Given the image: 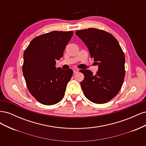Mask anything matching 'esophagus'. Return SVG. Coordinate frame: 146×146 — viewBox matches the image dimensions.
I'll return each instance as SVG.
<instances>
[{"label":"esophagus","instance_id":"esophagus-1","mask_svg":"<svg viewBox=\"0 0 146 146\" xmlns=\"http://www.w3.org/2000/svg\"><path fill=\"white\" fill-rule=\"evenodd\" d=\"M73 72H74V74H76V73H77L78 72V69H74L73 70Z\"/></svg>","mask_w":146,"mask_h":146}]
</instances>
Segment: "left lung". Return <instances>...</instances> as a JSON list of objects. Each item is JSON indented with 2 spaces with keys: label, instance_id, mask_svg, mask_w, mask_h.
<instances>
[{
  "label": "left lung",
  "instance_id": "obj_1",
  "mask_svg": "<svg viewBox=\"0 0 146 146\" xmlns=\"http://www.w3.org/2000/svg\"><path fill=\"white\" fill-rule=\"evenodd\" d=\"M76 34L98 64L96 75L90 70H80L85 77L80 83L84 95L95 104L108 102L117 94L124 80V54L116 39L105 31L90 28Z\"/></svg>",
  "mask_w": 146,
  "mask_h": 146
}]
</instances>
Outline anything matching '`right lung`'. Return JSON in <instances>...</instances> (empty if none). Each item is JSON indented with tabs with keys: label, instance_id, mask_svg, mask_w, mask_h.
I'll list each match as a JSON object with an SVG mask.
<instances>
[{
	"label": "right lung",
	"instance_id": "add662e5",
	"mask_svg": "<svg viewBox=\"0 0 146 146\" xmlns=\"http://www.w3.org/2000/svg\"><path fill=\"white\" fill-rule=\"evenodd\" d=\"M74 32L54 31L35 38L24 53L23 71L28 90L41 104L58 103L64 96L71 69L56 68Z\"/></svg>",
	"mask_w": 146,
	"mask_h": 146
}]
</instances>
